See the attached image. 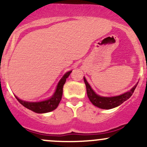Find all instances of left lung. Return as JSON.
I'll use <instances>...</instances> for the list:
<instances>
[{
  "instance_id": "8db88e82",
  "label": "left lung",
  "mask_w": 147,
  "mask_h": 147,
  "mask_svg": "<svg viewBox=\"0 0 147 147\" xmlns=\"http://www.w3.org/2000/svg\"><path fill=\"white\" fill-rule=\"evenodd\" d=\"M84 81L86 84L87 96H88L92 104L96 107L104 109H109L118 107L121 104H122L125 100L129 99L133 95V92L135 91L137 85H138V84H137L130 91L123 93V94L120 95V96H113V97H102V96H98L93 91V90L91 88V86L88 84L84 77Z\"/></svg>"
}]
</instances>
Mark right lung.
<instances>
[{
    "label": "right lung",
    "instance_id": "1",
    "mask_svg": "<svg viewBox=\"0 0 147 147\" xmlns=\"http://www.w3.org/2000/svg\"><path fill=\"white\" fill-rule=\"evenodd\" d=\"M71 72H72V70L66 72L65 75H63V77L61 79L59 84H58L55 93H54V95L51 96V98L47 100L41 101V102H31L22 100L19 99V98H17L16 96L15 98H17V100H18L22 105L24 106L25 107H26L27 109L32 110L34 112L42 114V113L51 112V111L54 110V109L58 107L59 102H60L61 98H62L63 85L65 84L66 79L69 77V75H70Z\"/></svg>",
    "mask_w": 147,
    "mask_h": 147
}]
</instances>
